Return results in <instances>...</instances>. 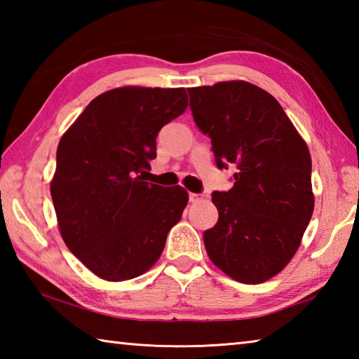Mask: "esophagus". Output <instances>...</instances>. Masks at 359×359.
Segmentation results:
<instances>
[{
	"label": "esophagus",
	"instance_id": "34e87169",
	"mask_svg": "<svg viewBox=\"0 0 359 359\" xmlns=\"http://www.w3.org/2000/svg\"><path fill=\"white\" fill-rule=\"evenodd\" d=\"M199 201H203V194H198V193H190V203L191 204H196Z\"/></svg>",
	"mask_w": 359,
	"mask_h": 359
}]
</instances>
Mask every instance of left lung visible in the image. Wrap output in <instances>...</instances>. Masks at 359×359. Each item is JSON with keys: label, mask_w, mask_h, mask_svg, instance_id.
Returning <instances> with one entry per match:
<instances>
[{"label": "left lung", "mask_w": 359, "mask_h": 359, "mask_svg": "<svg viewBox=\"0 0 359 359\" xmlns=\"http://www.w3.org/2000/svg\"><path fill=\"white\" fill-rule=\"evenodd\" d=\"M188 95L217 166L238 168L231 190L212 193L218 222L204 231L205 250L234 280H269L294 257L313 212L307 144L274 96L250 82H218Z\"/></svg>", "instance_id": "1"}]
</instances>
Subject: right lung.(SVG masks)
Here are the masks:
<instances>
[{"instance_id":"obj_1","label":"right lung","mask_w":359,"mask_h":359,"mask_svg":"<svg viewBox=\"0 0 359 359\" xmlns=\"http://www.w3.org/2000/svg\"><path fill=\"white\" fill-rule=\"evenodd\" d=\"M185 88L120 87L90 102L57 149L50 194L66 247L101 278L147 272L188 203L182 187L145 182L156 136L185 112Z\"/></svg>"}]
</instances>
